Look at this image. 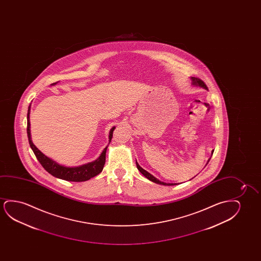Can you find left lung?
Segmentation results:
<instances>
[{"instance_id": "8db88e82", "label": "left lung", "mask_w": 261, "mask_h": 261, "mask_svg": "<svg viewBox=\"0 0 261 261\" xmlns=\"http://www.w3.org/2000/svg\"><path fill=\"white\" fill-rule=\"evenodd\" d=\"M191 79H192V81H193V86H200V87H203L204 89H207V86L205 85V83H204L202 80H200V79H197V77H193H193H191ZM213 152H214V150H212L211 156H212ZM210 160H211V159H210ZM210 160H208V161H210ZM208 161H207V163H208ZM136 167L138 168V170H139L147 179H149L150 181H151V182H156V184H159V185H163V186H175V185H176V184H168V182H161L159 179L156 178L155 176L150 174L149 172L144 170L143 168H141L139 164L137 163V161H136Z\"/></svg>"}]
</instances>
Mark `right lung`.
<instances>
[{
	"mask_svg": "<svg viewBox=\"0 0 261 261\" xmlns=\"http://www.w3.org/2000/svg\"><path fill=\"white\" fill-rule=\"evenodd\" d=\"M58 83V82H57ZM57 83L51 84V86L56 85ZM30 107L31 104L29 105V111H28V127H27V132H28V137H29V144L32 149L34 153L36 155V159L38 160L43 168L46 170L50 175H54L57 178L66 180V181H70V182H84L87 181L92 177H94L95 175H99L100 172L103 169L104 164H105V160H106V150L108 146L102 150V152L100 155V157L97 159L96 161L93 162H89L87 164L82 165L79 167H65L62 165L58 164L56 161H53L50 158L47 157L44 154L40 151L36 145L33 143L31 140V135H30V122H29V114H30ZM116 128L113 126L110 131V136H109V141L111 143L113 131Z\"/></svg>",
	"mask_w": 261,
	"mask_h": 261,
	"instance_id": "right-lung-1",
	"label": "right lung"
}]
</instances>
